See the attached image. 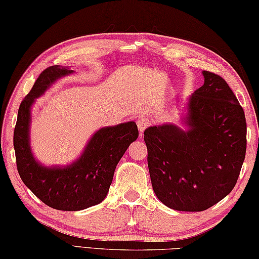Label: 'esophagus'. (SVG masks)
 Returning a JSON list of instances; mask_svg holds the SVG:
<instances>
[{"label": "esophagus", "mask_w": 259, "mask_h": 259, "mask_svg": "<svg viewBox=\"0 0 259 259\" xmlns=\"http://www.w3.org/2000/svg\"><path fill=\"white\" fill-rule=\"evenodd\" d=\"M137 125H138V129H139V131H140V136H141L142 132L150 125V119L147 116H140L137 120Z\"/></svg>", "instance_id": "obj_1"}]
</instances>
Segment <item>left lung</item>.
I'll list each match as a JSON object with an SVG mask.
<instances>
[{"label":"left lung","mask_w":259,"mask_h":259,"mask_svg":"<svg viewBox=\"0 0 259 259\" xmlns=\"http://www.w3.org/2000/svg\"><path fill=\"white\" fill-rule=\"evenodd\" d=\"M203 86L186 100L183 127L144 130L155 195L176 211L201 212L235 186L246 153V119L227 82L203 70Z\"/></svg>","instance_id":"1"}]
</instances>
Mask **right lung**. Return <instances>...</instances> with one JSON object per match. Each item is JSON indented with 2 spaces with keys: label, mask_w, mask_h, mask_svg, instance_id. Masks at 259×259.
Listing matches in <instances>:
<instances>
[{
  "label": "right lung",
  "mask_w": 259,
  "mask_h": 259,
  "mask_svg": "<svg viewBox=\"0 0 259 259\" xmlns=\"http://www.w3.org/2000/svg\"><path fill=\"white\" fill-rule=\"evenodd\" d=\"M73 73L59 65L46 68L22 101L14 130L16 164L22 181L41 202L59 211H81L104 201L118 162L139 136L135 121L102 127L70 164H41L31 148L32 106L58 79Z\"/></svg>",
  "instance_id": "obj_1"
}]
</instances>
